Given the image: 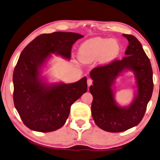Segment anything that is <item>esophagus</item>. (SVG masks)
I'll return each instance as SVG.
<instances>
[{"mask_svg": "<svg viewBox=\"0 0 160 160\" xmlns=\"http://www.w3.org/2000/svg\"><path fill=\"white\" fill-rule=\"evenodd\" d=\"M87 84H88V86H91V84H92V80L90 78H88V80H87Z\"/></svg>", "mask_w": 160, "mask_h": 160, "instance_id": "1", "label": "esophagus"}]
</instances>
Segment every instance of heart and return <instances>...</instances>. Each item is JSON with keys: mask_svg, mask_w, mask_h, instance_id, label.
<instances>
[{"mask_svg": "<svg viewBox=\"0 0 160 160\" xmlns=\"http://www.w3.org/2000/svg\"><path fill=\"white\" fill-rule=\"evenodd\" d=\"M120 44L116 39L96 37L83 42L79 48L78 56L82 62L91 63L97 58L107 63L118 56Z\"/></svg>", "mask_w": 160, "mask_h": 160, "instance_id": "obj_1", "label": "heart"}]
</instances>
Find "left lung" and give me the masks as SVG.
<instances>
[{
  "label": "left lung",
  "mask_w": 160,
  "mask_h": 160,
  "mask_svg": "<svg viewBox=\"0 0 160 160\" xmlns=\"http://www.w3.org/2000/svg\"><path fill=\"white\" fill-rule=\"evenodd\" d=\"M123 36L129 41L126 56L95 67L90 72L93 80L90 87L92 117L99 128L110 132H121L137 126L143 118L154 88L152 65L141 44L132 35ZM126 68L132 70L136 74L138 94L131 106L121 108L114 102L112 85Z\"/></svg>",
  "instance_id": "8db88e82"
}]
</instances>
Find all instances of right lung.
Wrapping results in <instances>:
<instances>
[{
  "label": "right lung",
  "instance_id": "right-lung-1",
  "mask_svg": "<svg viewBox=\"0 0 160 160\" xmlns=\"http://www.w3.org/2000/svg\"><path fill=\"white\" fill-rule=\"evenodd\" d=\"M83 37L72 32L38 36L21 52L13 73L14 107L22 122L32 130L49 132L63 126L71 105L87 91V78L70 84L48 86L39 70L50 53L70 59L73 44Z\"/></svg>",
  "mask_w": 160,
  "mask_h": 160
}]
</instances>
